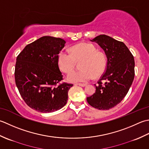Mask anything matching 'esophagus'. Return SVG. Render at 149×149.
Masks as SVG:
<instances>
[{"instance_id": "esophagus-1", "label": "esophagus", "mask_w": 149, "mask_h": 149, "mask_svg": "<svg viewBox=\"0 0 149 149\" xmlns=\"http://www.w3.org/2000/svg\"><path fill=\"white\" fill-rule=\"evenodd\" d=\"M74 85H76V86H81V87H85V86H86V84H81V83H78V84H75Z\"/></svg>"}]
</instances>
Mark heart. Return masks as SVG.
<instances>
[{
  "label": "heart",
  "mask_w": 149,
  "mask_h": 149,
  "mask_svg": "<svg viewBox=\"0 0 149 149\" xmlns=\"http://www.w3.org/2000/svg\"><path fill=\"white\" fill-rule=\"evenodd\" d=\"M70 53L65 51H60L57 56L59 69L64 73H69L74 68L76 60H83L81 62L80 70H76L68 76L69 81L72 82H86L95 77L102 76L106 68L105 54L97 51L92 44L80 42L72 45Z\"/></svg>",
  "instance_id": "heart-1"
}]
</instances>
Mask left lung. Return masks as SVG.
Returning a JSON list of instances; mask_svg holds the SVG:
<instances>
[{"mask_svg":"<svg viewBox=\"0 0 149 149\" xmlns=\"http://www.w3.org/2000/svg\"><path fill=\"white\" fill-rule=\"evenodd\" d=\"M91 41L101 47L107 58L105 71L98 80L96 92L87 98L91 106L108 110L122 101L134 78V59L125 44L105 35Z\"/></svg>","mask_w":149,"mask_h":149,"instance_id":"8db88e82","label":"left lung"}]
</instances>
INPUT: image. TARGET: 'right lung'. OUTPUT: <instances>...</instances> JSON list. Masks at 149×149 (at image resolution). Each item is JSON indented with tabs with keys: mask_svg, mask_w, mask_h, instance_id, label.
<instances>
[{
	"mask_svg": "<svg viewBox=\"0 0 149 149\" xmlns=\"http://www.w3.org/2000/svg\"><path fill=\"white\" fill-rule=\"evenodd\" d=\"M65 44L60 38L44 36L27 45L17 57L15 79L24 101L40 113H52L64 106L72 84L61 82L58 54Z\"/></svg>",
	"mask_w": 149,
	"mask_h": 149,
	"instance_id": "right-lung-1",
	"label": "right lung"
}]
</instances>
